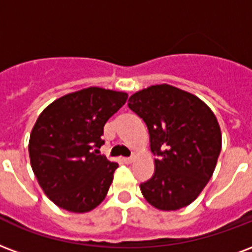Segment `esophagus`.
I'll list each match as a JSON object with an SVG mask.
<instances>
[{
	"instance_id": "esophagus-1",
	"label": "esophagus",
	"mask_w": 252,
	"mask_h": 252,
	"mask_svg": "<svg viewBox=\"0 0 252 252\" xmlns=\"http://www.w3.org/2000/svg\"><path fill=\"white\" fill-rule=\"evenodd\" d=\"M123 161H124L126 164H132L134 161V157H126V158H123Z\"/></svg>"
}]
</instances>
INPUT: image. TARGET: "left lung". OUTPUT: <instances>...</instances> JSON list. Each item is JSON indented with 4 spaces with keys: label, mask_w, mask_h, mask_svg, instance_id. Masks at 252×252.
I'll return each instance as SVG.
<instances>
[{
    "label": "left lung",
    "mask_w": 252,
    "mask_h": 252,
    "mask_svg": "<svg viewBox=\"0 0 252 252\" xmlns=\"http://www.w3.org/2000/svg\"><path fill=\"white\" fill-rule=\"evenodd\" d=\"M128 107L147 124L155 173L140 185L158 210L174 211L193 202L207 185L222 148L214 112L199 97L170 84L134 92Z\"/></svg>",
    "instance_id": "obj_1"
}]
</instances>
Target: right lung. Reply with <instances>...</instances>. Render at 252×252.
I'll list each match as a JSON object with an SVG mask.
<instances>
[{"label": "right lung", "instance_id": "1", "mask_svg": "<svg viewBox=\"0 0 252 252\" xmlns=\"http://www.w3.org/2000/svg\"><path fill=\"white\" fill-rule=\"evenodd\" d=\"M126 99V92L88 87L54 100L38 116L29 140L30 164L58 207L80 214L103 202L119 165L100 155L101 136Z\"/></svg>", "mask_w": 252, "mask_h": 252}]
</instances>
